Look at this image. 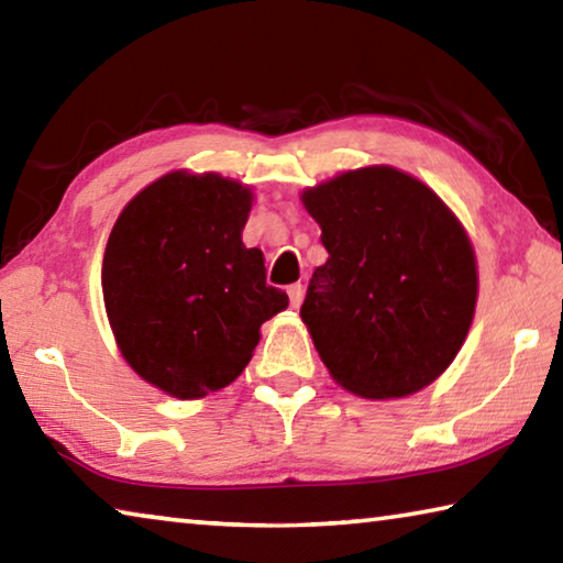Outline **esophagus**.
Here are the masks:
<instances>
[{
  "label": "esophagus",
  "mask_w": 563,
  "mask_h": 563,
  "mask_svg": "<svg viewBox=\"0 0 563 563\" xmlns=\"http://www.w3.org/2000/svg\"><path fill=\"white\" fill-rule=\"evenodd\" d=\"M288 295H290V305H292V308H300V302H302V298H305V288H302V285H300V283L290 285Z\"/></svg>",
  "instance_id": "1"
}]
</instances>
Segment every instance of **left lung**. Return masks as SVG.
Listing matches in <instances>:
<instances>
[{
  "label": "left lung",
  "instance_id": "obj_1",
  "mask_svg": "<svg viewBox=\"0 0 563 563\" xmlns=\"http://www.w3.org/2000/svg\"><path fill=\"white\" fill-rule=\"evenodd\" d=\"M330 258L300 318L330 377L365 399L432 385L472 328L479 275L450 206L395 166H365L305 188Z\"/></svg>",
  "mask_w": 563,
  "mask_h": 563
}]
</instances>
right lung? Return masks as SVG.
<instances>
[{
	"label": "right lung",
	"mask_w": 563,
	"mask_h": 563,
	"mask_svg": "<svg viewBox=\"0 0 563 563\" xmlns=\"http://www.w3.org/2000/svg\"><path fill=\"white\" fill-rule=\"evenodd\" d=\"M253 190L221 174L170 170L139 190L111 228L101 265L107 318L123 360L178 399L243 373L261 325L288 308L245 247Z\"/></svg>",
	"instance_id": "obj_1"
}]
</instances>
